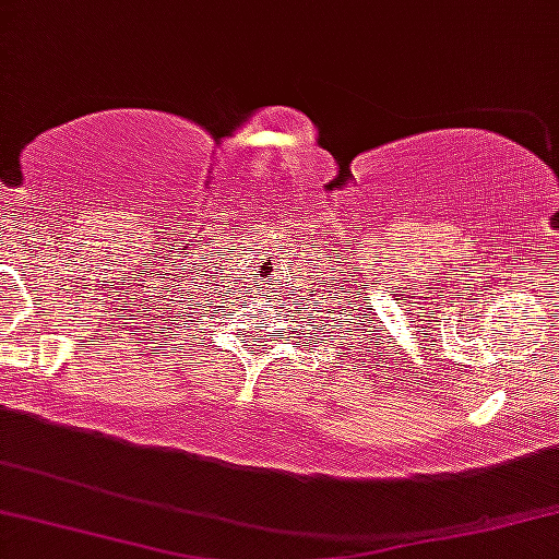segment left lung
<instances>
[{"label": "left lung", "instance_id": "obj_1", "mask_svg": "<svg viewBox=\"0 0 559 559\" xmlns=\"http://www.w3.org/2000/svg\"><path fill=\"white\" fill-rule=\"evenodd\" d=\"M350 348H353V345H350Z\"/></svg>", "mask_w": 559, "mask_h": 559}]
</instances>
